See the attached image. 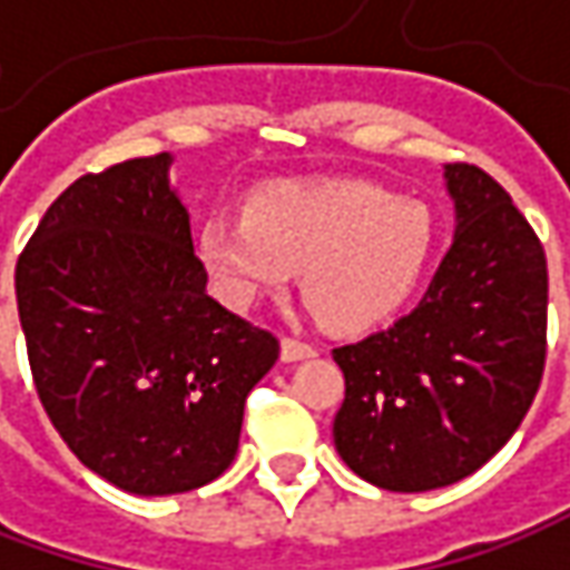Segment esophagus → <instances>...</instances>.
I'll list each match as a JSON object with an SVG mask.
<instances>
[{"label": "esophagus", "mask_w": 570, "mask_h": 570, "mask_svg": "<svg viewBox=\"0 0 570 570\" xmlns=\"http://www.w3.org/2000/svg\"><path fill=\"white\" fill-rule=\"evenodd\" d=\"M281 356H284V363H299V360L315 356V346L303 344V341H296V337H284V341H281Z\"/></svg>", "instance_id": "obj_1"}]
</instances>
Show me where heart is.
Listing matches in <instances>:
<instances>
[{
	"instance_id": "b5f03b06",
	"label": "heart",
	"mask_w": 570,
	"mask_h": 570,
	"mask_svg": "<svg viewBox=\"0 0 570 570\" xmlns=\"http://www.w3.org/2000/svg\"><path fill=\"white\" fill-rule=\"evenodd\" d=\"M435 246L432 210L353 179L274 183L246 214L217 210L198 229V255L226 303H258L299 286L324 324L368 331L416 293Z\"/></svg>"
}]
</instances>
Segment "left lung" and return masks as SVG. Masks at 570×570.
<instances>
[{"mask_svg": "<svg viewBox=\"0 0 570 570\" xmlns=\"http://www.w3.org/2000/svg\"><path fill=\"white\" fill-rule=\"evenodd\" d=\"M444 188L454 243L420 305L334 350L346 382L334 448L387 492L476 473L518 432L546 365L549 274L537 233L482 169L448 164Z\"/></svg>", "mask_w": 570, "mask_h": 570, "instance_id": "obj_1", "label": "left lung"}]
</instances>
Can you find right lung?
<instances>
[{
  "mask_svg": "<svg viewBox=\"0 0 570 570\" xmlns=\"http://www.w3.org/2000/svg\"><path fill=\"white\" fill-rule=\"evenodd\" d=\"M173 154L71 183L14 267L18 318L47 416L97 476L179 495L236 458L274 334L207 293Z\"/></svg>",
  "mask_w": 570,
  "mask_h": 570,
  "instance_id": "right-lung-1",
  "label": "right lung"
}]
</instances>
